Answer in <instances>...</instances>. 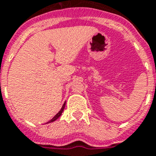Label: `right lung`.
<instances>
[{"label":"right lung","instance_id":"obj_1","mask_svg":"<svg viewBox=\"0 0 156 156\" xmlns=\"http://www.w3.org/2000/svg\"><path fill=\"white\" fill-rule=\"evenodd\" d=\"M64 108H65V103H64V104H63V105H62V108H61V109H60V111L58 112V114L55 115L54 117L52 118L51 120L49 121V123H51V122H53V121H55V120H56V119H58V118L60 117V116H61V115H62V111H63V109H64Z\"/></svg>","mask_w":156,"mask_h":156}]
</instances>
